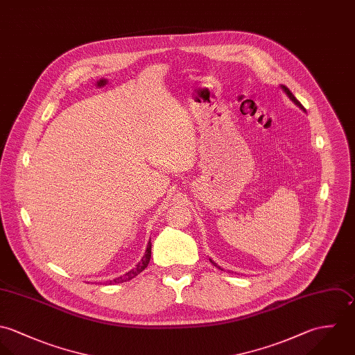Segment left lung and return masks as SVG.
<instances>
[{"label":"left lung","mask_w":355,"mask_h":355,"mask_svg":"<svg viewBox=\"0 0 355 355\" xmlns=\"http://www.w3.org/2000/svg\"><path fill=\"white\" fill-rule=\"evenodd\" d=\"M282 89H283L284 92H285V94H286V96H288V97H289V100H292V101H293V103H295V104H296V105H297V107H299V108H300V110H303V111H304V108H303V105H302V104H300V103H299V101H297V100H296V97H295V96H293V94H292V92H291V90H289V89H288V87H286V86H284V85H282ZM210 261H211V259H210ZM211 263H213L214 266H216V268H219V266H218V265H216V263H215V262H214V261H211ZM219 269H220V268H219Z\"/></svg>","instance_id":"1"}]
</instances>
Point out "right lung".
<instances>
[{"mask_svg": "<svg viewBox=\"0 0 355 355\" xmlns=\"http://www.w3.org/2000/svg\"><path fill=\"white\" fill-rule=\"evenodd\" d=\"M150 248H152V244H150V241H148L146 251H145V254H144L141 261L136 265V268H133L132 270H129L126 275H123V276H121V277H116V279H114V280H111V282H108L107 284H110V285H111V284L126 283V282H129V280L135 279L136 276H139V275L141 273L142 270L148 266V263H149V259H150Z\"/></svg>", "mask_w": 355, "mask_h": 355, "instance_id": "1", "label": "right lung"}]
</instances>
